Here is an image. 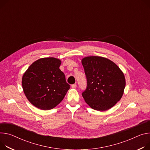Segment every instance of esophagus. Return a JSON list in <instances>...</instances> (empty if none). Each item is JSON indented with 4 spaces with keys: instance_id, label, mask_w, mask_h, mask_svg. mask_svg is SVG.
Listing matches in <instances>:
<instances>
[{
    "instance_id": "obj_1",
    "label": "esophagus",
    "mask_w": 150,
    "mask_h": 150,
    "mask_svg": "<svg viewBox=\"0 0 150 150\" xmlns=\"http://www.w3.org/2000/svg\"><path fill=\"white\" fill-rule=\"evenodd\" d=\"M76 87H77V86H76V84L72 85V88H76Z\"/></svg>"
}]
</instances>
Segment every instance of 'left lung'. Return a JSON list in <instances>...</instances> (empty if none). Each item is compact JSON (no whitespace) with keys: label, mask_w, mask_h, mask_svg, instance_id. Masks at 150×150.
Masks as SVG:
<instances>
[{"label":"left lung","mask_w":150,"mask_h":150,"mask_svg":"<svg viewBox=\"0 0 150 150\" xmlns=\"http://www.w3.org/2000/svg\"><path fill=\"white\" fill-rule=\"evenodd\" d=\"M87 80L82 94L87 104L94 110L106 111L122 98L126 86L122 71L112 61L100 56H87L81 60Z\"/></svg>","instance_id":"8db88e82"}]
</instances>
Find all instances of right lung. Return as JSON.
I'll list each match as a JSON object with an SVG mask.
<instances>
[{
	"label": "right lung",
	"instance_id": "obj_1",
	"mask_svg": "<svg viewBox=\"0 0 150 150\" xmlns=\"http://www.w3.org/2000/svg\"><path fill=\"white\" fill-rule=\"evenodd\" d=\"M62 61L55 57L40 58L24 73L22 87L25 96L35 107L50 110L58 105L70 88L59 69Z\"/></svg>",
	"mask_w": 150,
	"mask_h": 150
}]
</instances>
